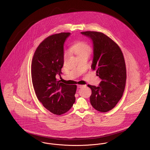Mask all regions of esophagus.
Listing matches in <instances>:
<instances>
[{
    "label": "esophagus",
    "instance_id": "obj_1",
    "mask_svg": "<svg viewBox=\"0 0 150 150\" xmlns=\"http://www.w3.org/2000/svg\"><path fill=\"white\" fill-rule=\"evenodd\" d=\"M83 86H84V85H81V84H78L77 85V87L78 88H81V87H82Z\"/></svg>",
    "mask_w": 150,
    "mask_h": 150
}]
</instances>
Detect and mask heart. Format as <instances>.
<instances>
[{
    "instance_id": "b5f03b06",
    "label": "heart",
    "mask_w": 150,
    "mask_h": 150,
    "mask_svg": "<svg viewBox=\"0 0 150 150\" xmlns=\"http://www.w3.org/2000/svg\"><path fill=\"white\" fill-rule=\"evenodd\" d=\"M70 51L75 54L78 58L85 54H90L91 48L86 43L78 42L71 47Z\"/></svg>"
}]
</instances>
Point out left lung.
<instances>
[{"instance_id":"obj_1","label":"left lung","mask_w":150,"mask_h":150,"mask_svg":"<svg viewBox=\"0 0 150 150\" xmlns=\"http://www.w3.org/2000/svg\"><path fill=\"white\" fill-rule=\"evenodd\" d=\"M91 40V69L102 80L98 86L88 85L92 91L90 102L98 111L105 112L115 107L125 91L126 68L123 53L111 39L102 33L81 32Z\"/></svg>"}]
</instances>
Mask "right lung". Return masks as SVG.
Segmentation results:
<instances>
[{
  "label": "right lung",
  "mask_w": 150,
  "mask_h": 150,
  "mask_svg": "<svg viewBox=\"0 0 150 150\" xmlns=\"http://www.w3.org/2000/svg\"><path fill=\"white\" fill-rule=\"evenodd\" d=\"M69 33L52 35L38 47L33 58L31 77L38 100L51 112L61 115L75 102L76 85L57 81L64 64V44Z\"/></svg>",
  "instance_id": "obj_1"
}]
</instances>
